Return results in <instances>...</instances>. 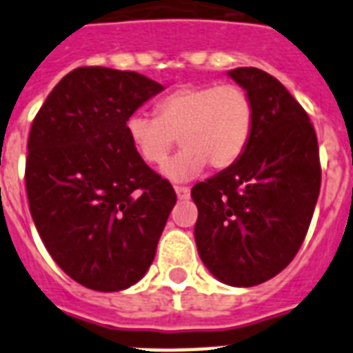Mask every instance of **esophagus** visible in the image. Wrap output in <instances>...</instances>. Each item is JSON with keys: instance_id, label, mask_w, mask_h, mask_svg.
I'll return each instance as SVG.
<instances>
[{"instance_id": "obj_1", "label": "esophagus", "mask_w": 353, "mask_h": 353, "mask_svg": "<svg viewBox=\"0 0 353 353\" xmlns=\"http://www.w3.org/2000/svg\"><path fill=\"white\" fill-rule=\"evenodd\" d=\"M174 190H176V194H177V199L185 201L190 197V188H188V186H176Z\"/></svg>"}]
</instances>
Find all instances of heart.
I'll return each mask as SVG.
<instances>
[{"label":"heart","instance_id":"heart-1","mask_svg":"<svg viewBox=\"0 0 353 353\" xmlns=\"http://www.w3.org/2000/svg\"><path fill=\"white\" fill-rule=\"evenodd\" d=\"M154 111L156 117L132 112L125 132L149 165H161L179 136L183 149L161 168L170 181H188L206 163L215 170L232 167L253 134V99L236 84L183 85L158 100Z\"/></svg>","mask_w":353,"mask_h":353}]
</instances>
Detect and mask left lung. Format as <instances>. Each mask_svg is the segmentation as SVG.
<instances>
[{
  "label": "left lung",
  "instance_id": "left-lung-1",
  "mask_svg": "<svg viewBox=\"0 0 353 353\" xmlns=\"http://www.w3.org/2000/svg\"><path fill=\"white\" fill-rule=\"evenodd\" d=\"M228 75L253 99V134L239 161L192 188L194 233L213 276L253 287L283 271L303 244L321 165L309 114L282 82L259 68Z\"/></svg>",
  "mask_w": 353,
  "mask_h": 353
}]
</instances>
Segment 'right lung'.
<instances>
[{"mask_svg": "<svg viewBox=\"0 0 353 353\" xmlns=\"http://www.w3.org/2000/svg\"><path fill=\"white\" fill-rule=\"evenodd\" d=\"M163 85L136 71H70L35 114L25 181L34 224L59 268L93 291L141 280L176 192L127 138L125 120Z\"/></svg>", "mask_w": 353, "mask_h": 353, "instance_id": "1", "label": "right lung"}]
</instances>
